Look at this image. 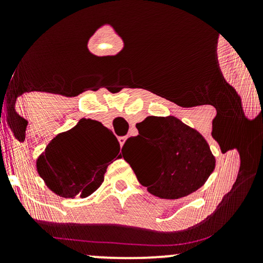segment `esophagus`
I'll list each match as a JSON object with an SVG mask.
<instances>
[{
	"mask_svg": "<svg viewBox=\"0 0 263 263\" xmlns=\"http://www.w3.org/2000/svg\"><path fill=\"white\" fill-rule=\"evenodd\" d=\"M119 142H120V144H121V147H122L123 144H125V142H126L125 136H122V137H119Z\"/></svg>",
	"mask_w": 263,
	"mask_h": 263,
	"instance_id": "1",
	"label": "esophagus"
}]
</instances>
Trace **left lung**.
I'll return each mask as SVG.
<instances>
[{
    "instance_id": "obj_1",
    "label": "left lung",
    "mask_w": 263,
    "mask_h": 263,
    "mask_svg": "<svg viewBox=\"0 0 263 263\" xmlns=\"http://www.w3.org/2000/svg\"><path fill=\"white\" fill-rule=\"evenodd\" d=\"M136 127L138 136L125 142L122 156L151 194L179 199L204 185L215 168V157L197 129L174 116H148ZM131 150L138 151V163L127 158Z\"/></svg>"
}]
</instances>
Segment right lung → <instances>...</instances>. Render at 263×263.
<instances>
[{"label": "right lung", "instance_id": "obj_1", "mask_svg": "<svg viewBox=\"0 0 263 263\" xmlns=\"http://www.w3.org/2000/svg\"><path fill=\"white\" fill-rule=\"evenodd\" d=\"M119 152L120 143L110 129L95 120L81 119L48 143L37 159V171L57 195L86 198L104 182Z\"/></svg>", "mask_w": 263, "mask_h": 263}]
</instances>
